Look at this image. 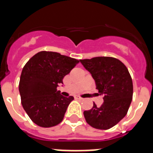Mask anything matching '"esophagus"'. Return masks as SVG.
Wrapping results in <instances>:
<instances>
[{"label": "esophagus", "instance_id": "1", "mask_svg": "<svg viewBox=\"0 0 153 153\" xmlns=\"http://www.w3.org/2000/svg\"><path fill=\"white\" fill-rule=\"evenodd\" d=\"M74 98H75V99H79V100H82V99H83V98H81V97H79V96H77V95L74 96Z\"/></svg>", "mask_w": 153, "mask_h": 153}]
</instances>
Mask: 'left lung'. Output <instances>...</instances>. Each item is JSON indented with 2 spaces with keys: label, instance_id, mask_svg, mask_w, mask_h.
I'll return each instance as SVG.
<instances>
[{
  "label": "left lung",
  "instance_id": "1",
  "mask_svg": "<svg viewBox=\"0 0 153 153\" xmlns=\"http://www.w3.org/2000/svg\"><path fill=\"white\" fill-rule=\"evenodd\" d=\"M83 67L94 79L96 89L103 95L100 107L94 103L93 108L84 111L86 122L98 129H109L126 116L132 102L133 81L123 62L113 57L80 59Z\"/></svg>",
  "mask_w": 153,
  "mask_h": 153
}]
</instances>
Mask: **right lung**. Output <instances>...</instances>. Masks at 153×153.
<instances>
[{
    "mask_svg": "<svg viewBox=\"0 0 153 153\" xmlns=\"http://www.w3.org/2000/svg\"><path fill=\"white\" fill-rule=\"evenodd\" d=\"M79 62L53 51H39L30 59L21 72L19 91L23 108L37 126L48 128L62 121L74 97L57 91L65 75Z\"/></svg>",
    "mask_w": 153,
    "mask_h": 153,
    "instance_id": "1",
    "label": "right lung"
}]
</instances>
